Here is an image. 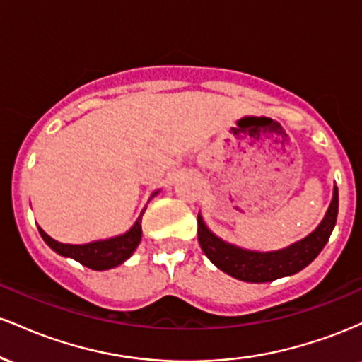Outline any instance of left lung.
<instances>
[{
  "label": "left lung",
  "instance_id": "1",
  "mask_svg": "<svg viewBox=\"0 0 362 362\" xmlns=\"http://www.w3.org/2000/svg\"><path fill=\"white\" fill-rule=\"evenodd\" d=\"M337 213L339 190L337 187H334V197L328 206L325 218L318 224L317 230L300 242L274 252L247 250V248H240L236 245L224 242L206 226L204 219L199 214V245L207 259L228 276L245 282H271L303 271L306 265L317 259L337 223Z\"/></svg>",
  "mask_w": 362,
  "mask_h": 362
}]
</instances>
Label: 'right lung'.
Returning <instances> with one entry per match:
<instances>
[{
    "instance_id": "obj_1",
    "label": "right lung",
    "mask_w": 362,
    "mask_h": 362,
    "mask_svg": "<svg viewBox=\"0 0 362 362\" xmlns=\"http://www.w3.org/2000/svg\"><path fill=\"white\" fill-rule=\"evenodd\" d=\"M158 192H155L151 197H155ZM144 213V209H143ZM143 213L139 214L138 221L131 230L126 231L124 235L114 236V238L98 240V242H91L85 245H69V243H59L51 238L42 228H39V233L44 238V242L52 248L54 252L59 253L62 257H69V259L80 262L81 265L91 269V271H107V269L117 267V265L126 262L129 257L134 253L136 248L141 242V218Z\"/></svg>"
}]
</instances>
